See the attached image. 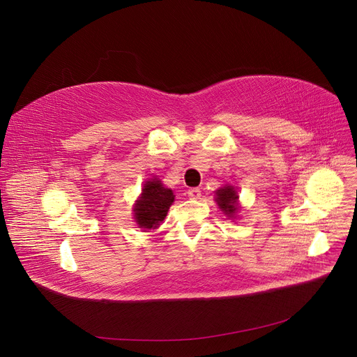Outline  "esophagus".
<instances>
[{"mask_svg": "<svg viewBox=\"0 0 357 357\" xmlns=\"http://www.w3.org/2000/svg\"><path fill=\"white\" fill-rule=\"evenodd\" d=\"M188 197L191 198V199H198L199 197H201V191L198 188H191V189H188Z\"/></svg>", "mask_w": 357, "mask_h": 357, "instance_id": "esophagus-1", "label": "esophagus"}]
</instances>
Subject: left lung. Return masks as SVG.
I'll list each match as a JSON object with an SVG mask.
<instances>
[{"label":"left lung","instance_id":"1","mask_svg":"<svg viewBox=\"0 0 357 357\" xmlns=\"http://www.w3.org/2000/svg\"><path fill=\"white\" fill-rule=\"evenodd\" d=\"M236 199H238V195L232 186H224L217 191V202L228 217L236 211Z\"/></svg>","mask_w":357,"mask_h":357}]
</instances>
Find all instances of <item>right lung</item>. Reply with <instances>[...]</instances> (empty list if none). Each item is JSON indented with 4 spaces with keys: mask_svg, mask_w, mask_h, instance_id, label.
<instances>
[{
    "mask_svg": "<svg viewBox=\"0 0 357 357\" xmlns=\"http://www.w3.org/2000/svg\"><path fill=\"white\" fill-rule=\"evenodd\" d=\"M174 199V192L163 188L160 181L153 179L145 183L142 197L135 206V220L139 227L146 229L156 228L165 220Z\"/></svg>",
    "mask_w": 357,
    "mask_h": 357,
    "instance_id": "obj_1",
    "label": "right lung"
}]
</instances>
